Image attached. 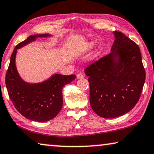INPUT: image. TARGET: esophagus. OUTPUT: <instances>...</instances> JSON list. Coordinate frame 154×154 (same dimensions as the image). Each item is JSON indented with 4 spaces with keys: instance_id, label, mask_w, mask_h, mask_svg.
Segmentation results:
<instances>
[{
    "instance_id": "esophagus-1",
    "label": "esophagus",
    "mask_w": 154,
    "mask_h": 154,
    "mask_svg": "<svg viewBox=\"0 0 154 154\" xmlns=\"http://www.w3.org/2000/svg\"><path fill=\"white\" fill-rule=\"evenodd\" d=\"M84 77H85V75H84L83 73H81V72L78 73V74H77V79H82Z\"/></svg>"
}]
</instances>
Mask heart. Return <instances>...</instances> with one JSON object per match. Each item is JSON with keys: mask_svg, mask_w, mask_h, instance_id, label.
I'll return each instance as SVG.
<instances>
[{"mask_svg": "<svg viewBox=\"0 0 154 154\" xmlns=\"http://www.w3.org/2000/svg\"><path fill=\"white\" fill-rule=\"evenodd\" d=\"M92 45H93V44H89V46H92Z\"/></svg>", "mask_w": 154, "mask_h": 154, "instance_id": "heart-1", "label": "heart"}]
</instances>
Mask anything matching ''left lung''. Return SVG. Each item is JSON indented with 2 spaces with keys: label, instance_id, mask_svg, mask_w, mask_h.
Returning a JSON list of instances; mask_svg holds the SVG:
<instances>
[{
  "label": "left lung",
  "instance_id": "8db88e82",
  "mask_svg": "<svg viewBox=\"0 0 154 154\" xmlns=\"http://www.w3.org/2000/svg\"><path fill=\"white\" fill-rule=\"evenodd\" d=\"M113 33L111 53L85 69L89 77L90 104L104 118H117L132 110L146 79L138 45L123 33Z\"/></svg>",
  "mask_w": 154,
  "mask_h": 154
}]
</instances>
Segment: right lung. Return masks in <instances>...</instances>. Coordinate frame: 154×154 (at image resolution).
Listing matches in <instances>:
<instances>
[{"label":"right lung","mask_w":154,"mask_h":154,"mask_svg":"<svg viewBox=\"0 0 154 154\" xmlns=\"http://www.w3.org/2000/svg\"><path fill=\"white\" fill-rule=\"evenodd\" d=\"M49 34L31 35L18 44L10 57L5 75V85L9 97L20 114L29 120L46 122L54 118L63 107V88L75 79L76 75L55 74L47 80L38 84L25 82L20 77L15 66L17 50L37 37Z\"/></svg>","instance_id":"obj_1"}]
</instances>
